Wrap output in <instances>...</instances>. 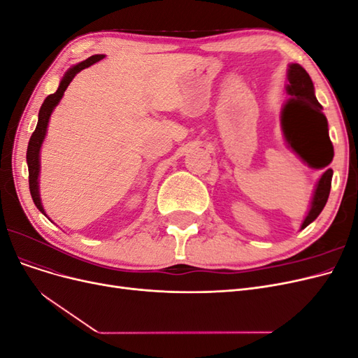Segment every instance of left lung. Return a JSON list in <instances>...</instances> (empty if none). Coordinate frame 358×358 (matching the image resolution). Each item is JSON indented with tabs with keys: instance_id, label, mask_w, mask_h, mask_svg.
<instances>
[{
	"instance_id": "8db88e82",
	"label": "left lung",
	"mask_w": 358,
	"mask_h": 358,
	"mask_svg": "<svg viewBox=\"0 0 358 358\" xmlns=\"http://www.w3.org/2000/svg\"><path fill=\"white\" fill-rule=\"evenodd\" d=\"M288 80L287 92L291 99L282 110L285 136L296 152L305 158L313 169H324L331 162L334 150L329 138L327 119L321 112L322 106L313 94V83L309 74L299 64L289 66ZM331 176L333 170L329 169L318 180L310 210L303 221L301 229L315 221L326 206L330 196Z\"/></svg>"
}]
</instances>
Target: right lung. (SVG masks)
<instances>
[{
  "instance_id": "obj_1",
  "label": "right lung",
  "mask_w": 358,
  "mask_h": 358,
  "mask_svg": "<svg viewBox=\"0 0 358 358\" xmlns=\"http://www.w3.org/2000/svg\"><path fill=\"white\" fill-rule=\"evenodd\" d=\"M104 55H94L90 57L88 59L82 61L78 66H74L73 69H70L64 79L59 83V88L57 90L55 94H50L46 96V100L43 101L40 112H38V122L37 127L32 133L29 143H28V149H27V162H28V173H29V191H31V197L34 204L37 206V209L45 213V209H43L41 201H40V194H38V173H40V148L43 143V138L46 136V128H48V122H49V116L52 113V110L55 109V106L59 103V100L62 99L64 91L69 88V85L71 83V80L74 79V76L78 74L80 70L92 66V64L99 62L100 59H103Z\"/></svg>"
}]
</instances>
